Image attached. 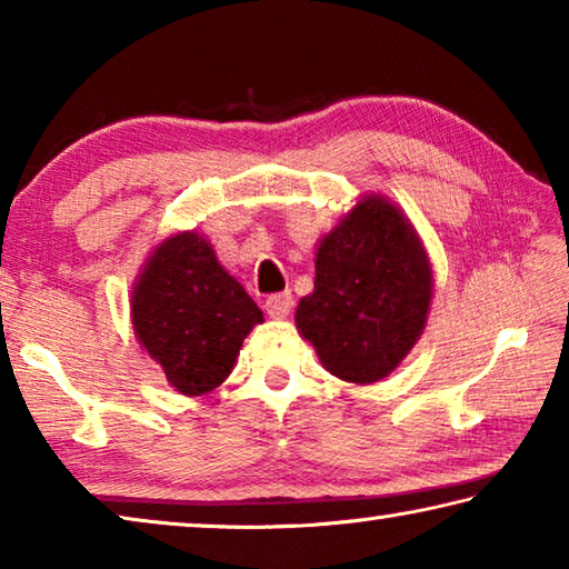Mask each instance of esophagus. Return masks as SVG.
<instances>
[{"label":"esophagus","mask_w":569,"mask_h":569,"mask_svg":"<svg viewBox=\"0 0 569 569\" xmlns=\"http://www.w3.org/2000/svg\"><path fill=\"white\" fill-rule=\"evenodd\" d=\"M291 308H293L291 293H273L266 298V313L271 316V319H283V316L291 313Z\"/></svg>","instance_id":"esophagus-1"}]
</instances>
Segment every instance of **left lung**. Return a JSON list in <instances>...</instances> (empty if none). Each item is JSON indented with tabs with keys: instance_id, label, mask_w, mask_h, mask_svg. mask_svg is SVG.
<instances>
[{
	"instance_id": "obj_1",
	"label": "left lung",
	"mask_w": 569,
	"mask_h": 569,
	"mask_svg": "<svg viewBox=\"0 0 569 569\" xmlns=\"http://www.w3.org/2000/svg\"><path fill=\"white\" fill-rule=\"evenodd\" d=\"M313 291L296 329L323 369L349 383H377L423 333L435 271L417 228L387 196L359 198L316 248Z\"/></svg>"
}]
</instances>
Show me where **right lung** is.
Segmentation results:
<instances>
[{"instance_id": "right-lung-1", "label": "right lung", "mask_w": 569, "mask_h": 569, "mask_svg": "<svg viewBox=\"0 0 569 569\" xmlns=\"http://www.w3.org/2000/svg\"><path fill=\"white\" fill-rule=\"evenodd\" d=\"M134 339L182 397H203L233 371L263 311L218 263L210 240L178 230L150 250L130 293Z\"/></svg>"}]
</instances>
